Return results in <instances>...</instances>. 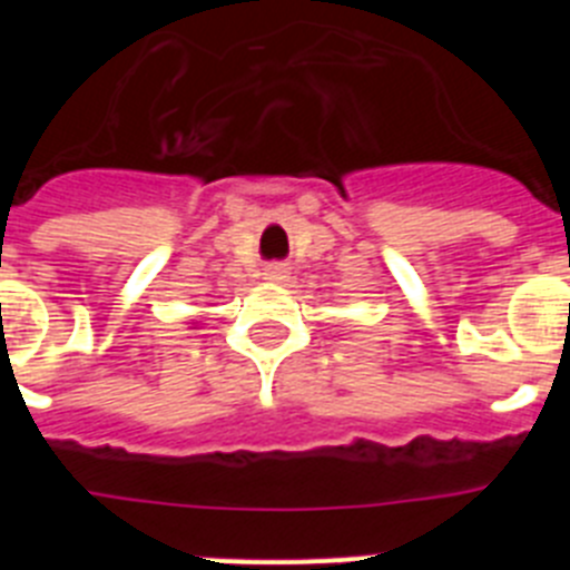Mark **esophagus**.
Masks as SVG:
<instances>
[{"label":"esophagus","mask_w":570,"mask_h":570,"mask_svg":"<svg viewBox=\"0 0 570 570\" xmlns=\"http://www.w3.org/2000/svg\"><path fill=\"white\" fill-rule=\"evenodd\" d=\"M265 279L285 282L288 279V268H285V265H268V268H265Z\"/></svg>","instance_id":"34e87169"}]
</instances>
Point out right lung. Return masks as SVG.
<instances>
[{"label":"right lung","instance_id":"obj_1","mask_svg":"<svg viewBox=\"0 0 570 570\" xmlns=\"http://www.w3.org/2000/svg\"><path fill=\"white\" fill-rule=\"evenodd\" d=\"M190 325H194V328H196V322H190Z\"/></svg>","mask_w":570,"mask_h":570}]
</instances>
